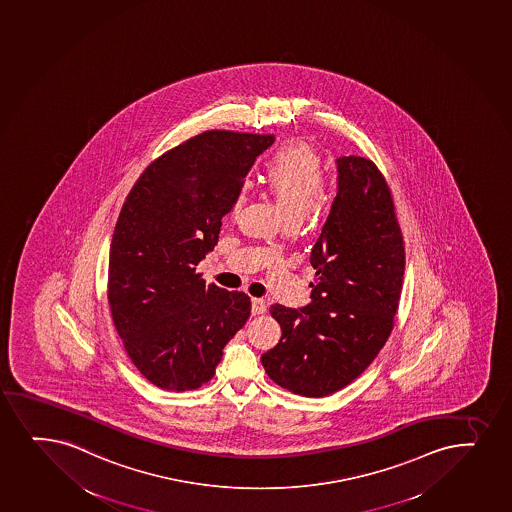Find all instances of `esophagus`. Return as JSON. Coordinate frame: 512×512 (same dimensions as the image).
Segmentation results:
<instances>
[{
	"label": "esophagus",
	"instance_id": "34e87169",
	"mask_svg": "<svg viewBox=\"0 0 512 512\" xmlns=\"http://www.w3.org/2000/svg\"><path fill=\"white\" fill-rule=\"evenodd\" d=\"M251 312H253V316H259V314H265V312H266L265 300L256 299V297H254V299L251 300Z\"/></svg>",
	"mask_w": 512,
	"mask_h": 512
}]
</instances>
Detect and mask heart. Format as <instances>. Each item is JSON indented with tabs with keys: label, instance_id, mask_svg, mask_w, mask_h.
<instances>
[{
	"label": "heart",
	"instance_id": "b5f03b06",
	"mask_svg": "<svg viewBox=\"0 0 512 512\" xmlns=\"http://www.w3.org/2000/svg\"><path fill=\"white\" fill-rule=\"evenodd\" d=\"M265 183L277 200L287 224L300 222L323 196L324 172L321 157L307 143L297 141L285 145L266 165ZM244 203L246 189L242 188L234 196L230 217H237Z\"/></svg>",
	"mask_w": 512,
	"mask_h": 512
}]
</instances>
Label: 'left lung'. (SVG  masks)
<instances>
[{
    "instance_id": "8db88e82",
    "label": "left lung",
    "mask_w": 512,
    "mask_h": 512,
    "mask_svg": "<svg viewBox=\"0 0 512 512\" xmlns=\"http://www.w3.org/2000/svg\"><path fill=\"white\" fill-rule=\"evenodd\" d=\"M338 193L312 247L311 304H273L282 338L261 364L278 386L307 398L345 388L391 335L405 275V244L388 183L372 160L340 157Z\"/></svg>"
}]
</instances>
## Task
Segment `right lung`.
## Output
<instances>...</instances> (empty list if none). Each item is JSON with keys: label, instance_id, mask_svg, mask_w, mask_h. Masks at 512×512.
Listing matches in <instances>:
<instances>
[{"label": "right lung", "instance_id": "1", "mask_svg": "<svg viewBox=\"0 0 512 512\" xmlns=\"http://www.w3.org/2000/svg\"><path fill=\"white\" fill-rule=\"evenodd\" d=\"M273 135L205 131L143 171L112 234L107 299L124 350L157 388L191 391L212 379L251 300L196 266L217 246L254 160Z\"/></svg>", "mask_w": 512, "mask_h": 512}]
</instances>
